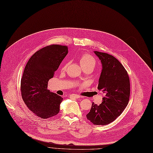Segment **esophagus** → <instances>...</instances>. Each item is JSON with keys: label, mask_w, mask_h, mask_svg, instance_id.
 <instances>
[{"label": "esophagus", "mask_w": 153, "mask_h": 153, "mask_svg": "<svg viewBox=\"0 0 153 153\" xmlns=\"http://www.w3.org/2000/svg\"><path fill=\"white\" fill-rule=\"evenodd\" d=\"M69 97L70 98H80V96L78 95V94H70Z\"/></svg>", "instance_id": "1"}]
</instances>
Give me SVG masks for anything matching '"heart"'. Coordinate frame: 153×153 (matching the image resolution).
<instances>
[{
    "instance_id": "obj_1",
    "label": "heart",
    "mask_w": 153,
    "mask_h": 153,
    "mask_svg": "<svg viewBox=\"0 0 153 153\" xmlns=\"http://www.w3.org/2000/svg\"><path fill=\"white\" fill-rule=\"evenodd\" d=\"M79 62H80V64L82 66L83 68L85 67H90L93 70L94 68V67H96L97 65V60L93 55L89 54V53H83L82 54L80 57L79 59ZM68 62H66L62 67V70H65L67 68L68 66Z\"/></svg>"
}]
</instances>
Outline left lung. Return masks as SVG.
<instances>
[{
	"instance_id": "8db88e82",
	"label": "left lung",
	"mask_w": 153,
	"mask_h": 153,
	"mask_svg": "<svg viewBox=\"0 0 153 153\" xmlns=\"http://www.w3.org/2000/svg\"><path fill=\"white\" fill-rule=\"evenodd\" d=\"M94 53L102 63L98 89L104 94L102 103H92L86 118L94 125H106L114 121L127 106L130 96L128 72L113 56L106 53Z\"/></svg>"
}]
</instances>
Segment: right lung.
Here are the masks:
<instances>
[{"label":"right lung","instance_id":"right-lung-1","mask_svg":"<svg viewBox=\"0 0 153 153\" xmlns=\"http://www.w3.org/2000/svg\"><path fill=\"white\" fill-rule=\"evenodd\" d=\"M68 47L50 45L36 52L29 59L21 78L22 98L36 116L47 119L60 111L62 97L48 89L49 79L68 53Z\"/></svg>","mask_w":153,"mask_h":153}]
</instances>
